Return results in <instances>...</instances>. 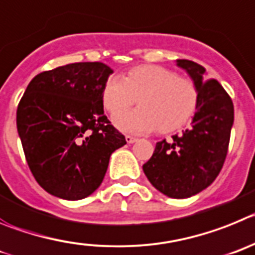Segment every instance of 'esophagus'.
Masks as SVG:
<instances>
[{"instance_id": "1", "label": "esophagus", "mask_w": 255, "mask_h": 255, "mask_svg": "<svg viewBox=\"0 0 255 255\" xmlns=\"http://www.w3.org/2000/svg\"><path fill=\"white\" fill-rule=\"evenodd\" d=\"M137 137H133V136H129V134H128V136H126V141L128 142V143H133V142H136L137 141Z\"/></svg>"}]
</instances>
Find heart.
<instances>
[{
	"label": "heart",
	"instance_id": "obj_1",
	"mask_svg": "<svg viewBox=\"0 0 255 255\" xmlns=\"http://www.w3.org/2000/svg\"><path fill=\"white\" fill-rule=\"evenodd\" d=\"M137 98L141 107L119 117L117 127L136 134L156 128L170 133L189 121L196 111L198 93L192 81L155 65L130 68L123 80L109 77L102 91L103 105L113 118L129 109Z\"/></svg>",
	"mask_w": 255,
	"mask_h": 255
}]
</instances>
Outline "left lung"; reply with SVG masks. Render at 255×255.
<instances>
[{
	"instance_id": "obj_1",
	"label": "left lung",
	"mask_w": 255,
	"mask_h": 255,
	"mask_svg": "<svg viewBox=\"0 0 255 255\" xmlns=\"http://www.w3.org/2000/svg\"><path fill=\"white\" fill-rule=\"evenodd\" d=\"M176 66L187 71L198 93L192 127L173 139L156 143L142 166L151 184L170 198H188L212 184L221 171L230 142L234 105L216 80H205L206 70L188 59Z\"/></svg>"
}]
</instances>
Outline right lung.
I'll return each mask as SVG.
<instances>
[{
  "label": "right lung",
  "instance_id": "obj_1",
  "mask_svg": "<svg viewBox=\"0 0 255 255\" xmlns=\"http://www.w3.org/2000/svg\"><path fill=\"white\" fill-rule=\"evenodd\" d=\"M102 62H79L39 73L16 112L25 157L38 184L52 196L77 201L102 184L111 155L125 136L104 114L109 75Z\"/></svg>",
  "mask_w": 255,
  "mask_h": 255
}]
</instances>
